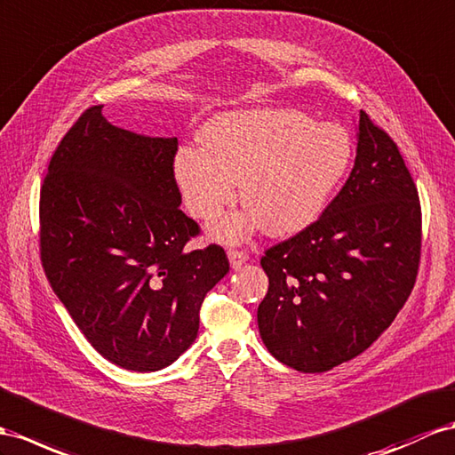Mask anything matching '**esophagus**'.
I'll return each mask as SVG.
<instances>
[{
  "label": "esophagus",
  "mask_w": 455,
  "mask_h": 455,
  "mask_svg": "<svg viewBox=\"0 0 455 455\" xmlns=\"http://www.w3.org/2000/svg\"><path fill=\"white\" fill-rule=\"evenodd\" d=\"M228 259H230V265L235 267V269H238V267H242L243 263L248 261V253L243 251V250L230 248V250H228Z\"/></svg>",
  "instance_id": "1"
}]
</instances>
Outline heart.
Here are the masks:
<instances>
[{
    "label": "heart",
    "mask_w": 455,
    "mask_h": 455,
    "mask_svg": "<svg viewBox=\"0 0 455 455\" xmlns=\"http://www.w3.org/2000/svg\"><path fill=\"white\" fill-rule=\"evenodd\" d=\"M352 159L354 140L339 123H315L296 109H246L209 121L202 148L174 157V180L186 209L202 220L235 202L240 180L248 209L220 220V240H242L261 225L284 236L323 213Z\"/></svg>",
    "instance_id": "1"
}]
</instances>
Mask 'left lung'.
Here are the masks:
<instances>
[{
	"instance_id": "8db88e82",
	"label": "left lung",
	"mask_w": 455,
	"mask_h": 455,
	"mask_svg": "<svg viewBox=\"0 0 455 455\" xmlns=\"http://www.w3.org/2000/svg\"><path fill=\"white\" fill-rule=\"evenodd\" d=\"M421 202L398 146L361 111L355 165L323 215L265 250L261 340L281 363L324 372L398 315L421 261Z\"/></svg>"
}]
</instances>
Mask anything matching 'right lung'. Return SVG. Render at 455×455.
<instances>
[{
	"label": "right lung",
	"instance_id": "right-lung-1",
	"mask_svg": "<svg viewBox=\"0 0 455 455\" xmlns=\"http://www.w3.org/2000/svg\"><path fill=\"white\" fill-rule=\"evenodd\" d=\"M78 116L40 188V261L55 296L111 363L171 365L200 329L205 294L228 273L225 250L186 251L200 225L182 213L177 138Z\"/></svg>",
	"mask_w": 455,
	"mask_h": 455
}]
</instances>
